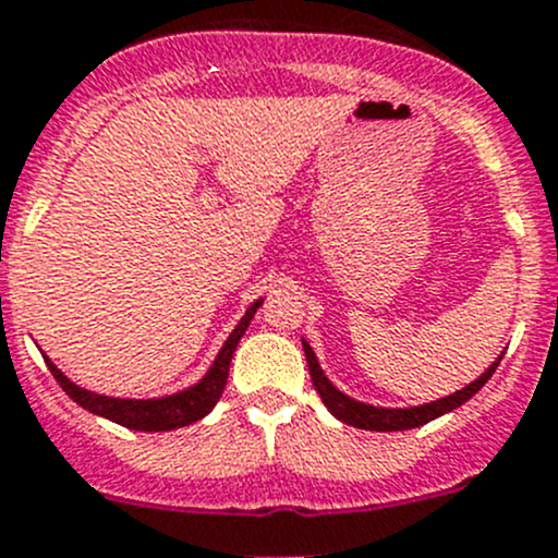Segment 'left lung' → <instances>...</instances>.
Listing matches in <instances>:
<instances>
[{"label":"left lung","instance_id":"1","mask_svg":"<svg viewBox=\"0 0 558 558\" xmlns=\"http://www.w3.org/2000/svg\"><path fill=\"white\" fill-rule=\"evenodd\" d=\"M302 349H305L307 367H311L313 387H316V392L322 395V400H324V405L329 409V414L338 416L340 423L354 425V428H362V430L420 428V425L430 423V420H436V416L447 414V411L458 409V405L466 403L469 398H474V395L485 387V381L494 376V371L499 367V362H501V354H499V360H496L494 365H490L488 371L477 378V381H472L469 387L458 389V392L447 395V398L430 400V403H425V405H411V409H381V405L360 403V400H354V398H349V395L340 392V389L335 387V384H329V378L324 376V371L318 367V360H316V354H313L311 345H307V340H302Z\"/></svg>","mask_w":558,"mask_h":558}]
</instances>
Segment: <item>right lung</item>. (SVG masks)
<instances>
[{
	"label": "right lung",
	"instance_id": "add662e5",
	"mask_svg": "<svg viewBox=\"0 0 558 558\" xmlns=\"http://www.w3.org/2000/svg\"><path fill=\"white\" fill-rule=\"evenodd\" d=\"M262 300L253 302L251 307L245 311V316L240 318V324L234 327V332L229 335V340L223 343L220 354L215 356L213 367L204 373V378L193 387L182 389V392L166 395V398H149V400H130V398H108V395H97L89 392V389L78 387V384L70 381L46 354L48 371L51 376L57 378L59 387L81 405V409L92 411L97 416H106L111 423L122 425V428L130 430H144V434H158V430H174V428H185V425L196 423L202 416H207L209 411L215 409V403L220 400L226 389V378H229V365L231 356H234L236 343L245 335V329L251 327L253 313L258 311Z\"/></svg>",
	"mask_w": 558,
	"mask_h": 558
}]
</instances>
